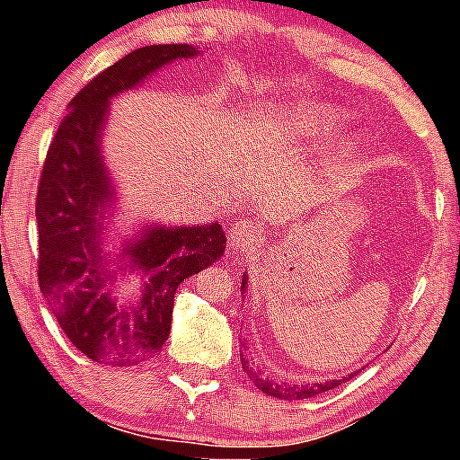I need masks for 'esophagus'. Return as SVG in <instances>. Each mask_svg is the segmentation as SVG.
<instances>
[{
    "instance_id": "34e87169",
    "label": "esophagus",
    "mask_w": 460,
    "mask_h": 460,
    "mask_svg": "<svg viewBox=\"0 0 460 460\" xmlns=\"http://www.w3.org/2000/svg\"><path fill=\"white\" fill-rule=\"evenodd\" d=\"M257 236H260V230H257L251 222H244V219L232 224L228 230L230 244L234 249H244V247H249V244L257 243Z\"/></svg>"
}]
</instances>
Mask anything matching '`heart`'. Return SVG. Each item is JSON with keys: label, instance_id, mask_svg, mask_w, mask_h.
<instances>
[{"label": "heart", "instance_id": "1", "mask_svg": "<svg viewBox=\"0 0 460 460\" xmlns=\"http://www.w3.org/2000/svg\"><path fill=\"white\" fill-rule=\"evenodd\" d=\"M349 115L348 111L339 109L335 104L326 102H310L299 106L293 115H288L285 129L291 134L295 140L320 144L331 142L348 128ZM362 146L360 136H348L341 142V155L349 156L356 155Z\"/></svg>", "mask_w": 460, "mask_h": 460}]
</instances>
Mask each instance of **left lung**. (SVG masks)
Here are the masks:
<instances>
[{
	"label": "left lung",
	"mask_w": 460,
	"mask_h": 460,
	"mask_svg": "<svg viewBox=\"0 0 460 460\" xmlns=\"http://www.w3.org/2000/svg\"><path fill=\"white\" fill-rule=\"evenodd\" d=\"M241 291L244 293L247 291V270L243 272V282H241ZM243 368H247V360L243 358ZM358 373V370H356ZM354 373V375H356ZM251 375V381L255 383L257 389H261L263 394L272 395V398H279V400H305V398H314V395L318 394H324L329 392V389H335L337 385H341L343 381L351 379L354 375H345L341 379H329V381H323V383H304V385H295V383H276L272 379H263L261 375H257L255 370H249Z\"/></svg>",
	"instance_id": "1"
}]
</instances>
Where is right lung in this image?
<instances>
[{
  "instance_id": "obj_1",
  "label": "right lung",
  "mask_w": 460,
  "mask_h": 460,
  "mask_svg": "<svg viewBox=\"0 0 460 460\" xmlns=\"http://www.w3.org/2000/svg\"><path fill=\"white\" fill-rule=\"evenodd\" d=\"M199 54L188 43H169L123 56L71 100L43 163L35 207L40 288L68 341L96 362L131 367L155 356L172 331L178 287L226 251L217 222L140 224L117 253L104 251L119 203L102 150L111 102ZM123 273L138 279L134 296L116 291Z\"/></svg>"
}]
</instances>
